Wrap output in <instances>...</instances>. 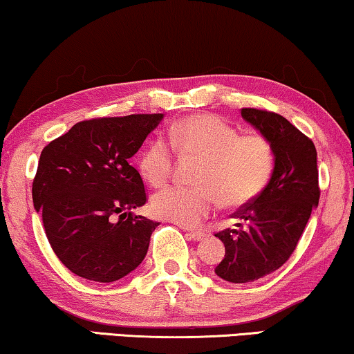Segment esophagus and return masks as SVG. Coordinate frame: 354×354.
<instances>
[{"label":"esophagus","instance_id":"esophagus-1","mask_svg":"<svg viewBox=\"0 0 354 354\" xmlns=\"http://www.w3.org/2000/svg\"><path fill=\"white\" fill-rule=\"evenodd\" d=\"M186 234L189 236V239H192V241H196V242H198V241H203V239H205V232H202V231H186Z\"/></svg>","mask_w":354,"mask_h":354}]
</instances>
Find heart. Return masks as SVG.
Wrapping results in <instances>:
<instances>
[{"mask_svg": "<svg viewBox=\"0 0 354 354\" xmlns=\"http://www.w3.org/2000/svg\"><path fill=\"white\" fill-rule=\"evenodd\" d=\"M170 142L183 156L203 158L196 184L201 187H167L151 201L156 216L181 226H197L216 210L218 203L239 208L255 201L271 181L274 149L261 133L239 134L237 128L216 115H192L173 125ZM156 138L144 147L138 167L152 186H163L173 171V149Z\"/></svg>", "mask_w": 354, "mask_h": 354, "instance_id": "obj_1", "label": "heart"}]
</instances>
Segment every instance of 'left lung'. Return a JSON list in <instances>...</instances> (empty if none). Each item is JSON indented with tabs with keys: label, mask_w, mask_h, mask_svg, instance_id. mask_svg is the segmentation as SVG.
I'll return each mask as SVG.
<instances>
[{
	"label": "left lung",
	"mask_w": 354,
	"mask_h": 354,
	"mask_svg": "<svg viewBox=\"0 0 354 354\" xmlns=\"http://www.w3.org/2000/svg\"><path fill=\"white\" fill-rule=\"evenodd\" d=\"M241 113L271 141L276 167L265 191L234 213L237 229L215 234L226 248L215 272L234 283L271 274L290 258L321 196L311 139L279 113L260 109Z\"/></svg>",
	"instance_id": "left-lung-1"
}]
</instances>
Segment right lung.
Returning <instances> with one entry per match:
<instances>
[{"label": "right lung", "instance_id": "obj_1", "mask_svg": "<svg viewBox=\"0 0 354 354\" xmlns=\"http://www.w3.org/2000/svg\"><path fill=\"white\" fill-rule=\"evenodd\" d=\"M162 118L138 113L78 122L41 151L33 207L73 274L113 282L142 263L158 223L131 213L147 198L129 158Z\"/></svg>", "mask_w": 354, "mask_h": 354}]
</instances>
